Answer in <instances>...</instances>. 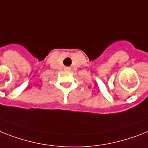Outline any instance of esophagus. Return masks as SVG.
Here are the masks:
<instances>
[{
  "instance_id": "obj_1",
  "label": "esophagus",
  "mask_w": 148,
  "mask_h": 148,
  "mask_svg": "<svg viewBox=\"0 0 148 148\" xmlns=\"http://www.w3.org/2000/svg\"><path fill=\"white\" fill-rule=\"evenodd\" d=\"M64 69H65V70H68V71H69V70H71V68L69 66H65L64 67Z\"/></svg>"
}]
</instances>
